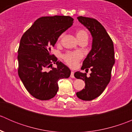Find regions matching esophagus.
<instances>
[{"instance_id":"esophagus-1","label":"esophagus","mask_w":132,"mask_h":132,"mask_svg":"<svg viewBox=\"0 0 132 132\" xmlns=\"http://www.w3.org/2000/svg\"><path fill=\"white\" fill-rule=\"evenodd\" d=\"M70 77H71V78H74V72L73 71H71V75H70Z\"/></svg>"}]
</instances>
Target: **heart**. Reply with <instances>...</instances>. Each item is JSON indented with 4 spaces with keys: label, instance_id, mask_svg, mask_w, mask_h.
<instances>
[{
    "label": "heart",
    "instance_id": "obj_1",
    "mask_svg": "<svg viewBox=\"0 0 132 132\" xmlns=\"http://www.w3.org/2000/svg\"><path fill=\"white\" fill-rule=\"evenodd\" d=\"M75 36L78 41L82 39H88V34L87 32L84 29H78L76 30ZM62 37V34H61L59 38V40H60ZM82 57H83V54L80 52H70L65 54L63 56L64 59L66 63L71 67L75 66Z\"/></svg>",
    "mask_w": 132,
    "mask_h": 132
}]
</instances>
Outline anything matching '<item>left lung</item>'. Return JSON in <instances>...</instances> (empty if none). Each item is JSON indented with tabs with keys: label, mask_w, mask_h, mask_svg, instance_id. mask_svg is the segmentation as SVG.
<instances>
[{
	"label": "left lung",
	"mask_w": 132,
	"mask_h": 132,
	"mask_svg": "<svg viewBox=\"0 0 132 132\" xmlns=\"http://www.w3.org/2000/svg\"><path fill=\"white\" fill-rule=\"evenodd\" d=\"M77 19L91 32L93 41L91 51L81 68L86 70L90 68L91 73L87 77L86 73H75V78L83 80L86 84L85 89L76 94L82 100L91 101L99 96L110 82L115 63L114 44L105 29L98 20L84 16H78Z\"/></svg>",
	"instance_id": "obj_1"
}]
</instances>
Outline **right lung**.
<instances>
[{"label":"right lung","instance_id":"obj_1","mask_svg":"<svg viewBox=\"0 0 132 132\" xmlns=\"http://www.w3.org/2000/svg\"><path fill=\"white\" fill-rule=\"evenodd\" d=\"M69 16L38 18L22 36L18 50V75L28 92L36 99L48 100L56 95L58 81L70 77V68L50 54L59 37L73 25ZM57 65L52 68L53 63ZM51 67L47 72L46 68Z\"/></svg>","mask_w":132,"mask_h":132}]
</instances>
